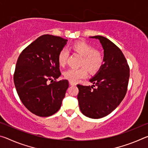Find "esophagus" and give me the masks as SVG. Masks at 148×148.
<instances>
[{
  "mask_svg": "<svg viewBox=\"0 0 148 148\" xmlns=\"http://www.w3.org/2000/svg\"><path fill=\"white\" fill-rule=\"evenodd\" d=\"M69 84H70V85H71V86H76V84L75 83V82H71V81L69 82Z\"/></svg>",
  "mask_w": 148,
  "mask_h": 148,
  "instance_id": "1",
  "label": "esophagus"
}]
</instances>
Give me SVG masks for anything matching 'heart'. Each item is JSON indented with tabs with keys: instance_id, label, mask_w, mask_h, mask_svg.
Returning a JSON list of instances; mask_svg holds the SVG:
<instances>
[{
	"instance_id": "obj_1",
	"label": "heart",
	"mask_w": 148,
	"mask_h": 148,
	"mask_svg": "<svg viewBox=\"0 0 148 148\" xmlns=\"http://www.w3.org/2000/svg\"><path fill=\"white\" fill-rule=\"evenodd\" d=\"M72 49L76 53L83 57L81 65L86 66L89 72L92 74L96 73L102 68L104 62V54L100 50L95 49V47L91 44L86 42L79 41L73 44ZM68 57L69 52L66 49H62L59 51L57 61L60 66H63L66 64ZM85 67L83 66L77 69H68L64 74L65 78L73 82L84 78L87 75V71Z\"/></svg>"
}]
</instances>
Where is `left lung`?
<instances>
[{
  "mask_svg": "<svg viewBox=\"0 0 148 148\" xmlns=\"http://www.w3.org/2000/svg\"><path fill=\"white\" fill-rule=\"evenodd\" d=\"M104 49L102 68L89 79L91 86L77 85L80 110L85 116L99 119L110 114L121 103L126 95L129 79V66L118 47L106 38L95 36ZM97 86L95 88L94 87Z\"/></svg>",
  "mask_w": 148,
  "mask_h": 148,
  "instance_id": "obj_1",
  "label": "left lung"
}]
</instances>
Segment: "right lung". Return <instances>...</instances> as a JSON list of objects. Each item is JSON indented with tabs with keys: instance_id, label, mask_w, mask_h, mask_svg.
Masks as SVG:
<instances>
[{
	"instance_id": "right-lung-1",
	"label": "right lung",
	"mask_w": 148,
	"mask_h": 148,
	"mask_svg": "<svg viewBox=\"0 0 148 148\" xmlns=\"http://www.w3.org/2000/svg\"><path fill=\"white\" fill-rule=\"evenodd\" d=\"M67 41L42 35L25 48L17 59L14 75L17 92L24 106L38 116H52L61 106L69 81H56L61 75L57 56Z\"/></svg>"
}]
</instances>
